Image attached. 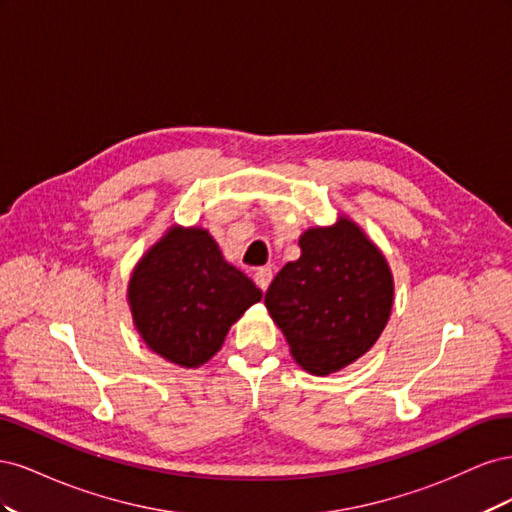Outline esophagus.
Instances as JSON below:
<instances>
[{
    "label": "esophagus",
    "mask_w": 512,
    "mask_h": 512,
    "mask_svg": "<svg viewBox=\"0 0 512 512\" xmlns=\"http://www.w3.org/2000/svg\"><path fill=\"white\" fill-rule=\"evenodd\" d=\"M271 277H273V271H271L269 267H260V269H256V273H254V282H256V286H258L260 290H267L269 284H271Z\"/></svg>",
    "instance_id": "obj_1"
}]
</instances>
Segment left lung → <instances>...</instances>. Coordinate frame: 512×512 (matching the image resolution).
<instances>
[{
    "label": "left lung",
    "instance_id": "8db88e82",
    "mask_svg": "<svg viewBox=\"0 0 512 512\" xmlns=\"http://www.w3.org/2000/svg\"><path fill=\"white\" fill-rule=\"evenodd\" d=\"M301 256L275 275L265 305L305 371L329 376L378 342L393 307L386 258L348 218L309 228Z\"/></svg>",
    "mask_w": 512,
    "mask_h": 512
}]
</instances>
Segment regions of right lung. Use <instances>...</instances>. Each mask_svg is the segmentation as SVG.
Returning a JSON list of instances; mask_svg holds the SVG:
<instances>
[{
  "label": "right lung",
  "instance_id": "obj_1",
  "mask_svg": "<svg viewBox=\"0 0 512 512\" xmlns=\"http://www.w3.org/2000/svg\"><path fill=\"white\" fill-rule=\"evenodd\" d=\"M262 290L224 260L205 228L170 226L138 260L128 284L134 327L162 359L198 367Z\"/></svg>",
  "mask_w": 512,
  "mask_h": 512
}]
</instances>
